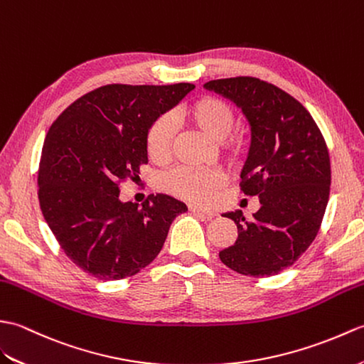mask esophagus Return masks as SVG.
Segmentation results:
<instances>
[{"mask_svg": "<svg viewBox=\"0 0 364 364\" xmlns=\"http://www.w3.org/2000/svg\"><path fill=\"white\" fill-rule=\"evenodd\" d=\"M188 212L191 213H200V215H205L207 218H213L216 216L215 212H212V210H205V208H200V207H196V205H188Z\"/></svg>", "mask_w": 364, "mask_h": 364, "instance_id": "34e87169", "label": "esophagus"}]
</instances>
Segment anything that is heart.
Wrapping results in <instances>:
<instances>
[{
    "instance_id": "b5f03b06",
    "label": "heart",
    "mask_w": 364,
    "mask_h": 364,
    "mask_svg": "<svg viewBox=\"0 0 364 364\" xmlns=\"http://www.w3.org/2000/svg\"><path fill=\"white\" fill-rule=\"evenodd\" d=\"M179 118L185 124L204 134L207 139L218 141L220 151L225 157L237 159L243 154L246 143L243 136L230 134L233 112L223 101L204 96L179 110ZM174 129L166 118H159L152 123L146 134V151L151 160L165 161L171 156ZM224 185V174L220 169L176 168L160 177L161 191L195 204H208L215 193Z\"/></svg>"
}]
</instances>
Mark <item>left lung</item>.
<instances>
[{
    "instance_id": "8db88e82",
    "label": "left lung",
    "mask_w": 364,
    "mask_h": 364,
    "mask_svg": "<svg viewBox=\"0 0 364 364\" xmlns=\"http://www.w3.org/2000/svg\"><path fill=\"white\" fill-rule=\"evenodd\" d=\"M241 107L250 124L241 191L260 198V210L235 221L238 238L220 252L243 276L269 277L291 266L316 238L328 203L332 169L324 136L310 112L266 80L238 76L204 85Z\"/></svg>"
}]
</instances>
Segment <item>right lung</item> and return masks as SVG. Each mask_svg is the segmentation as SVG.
Instances as JSON below:
<instances>
[{
    "label": "right lung",
    "mask_w": 364,
    "mask_h": 364,
    "mask_svg": "<svg viewBox=\"0 0 364 364\" xmlns=\"http://www.w3.org/2000/svg\"><path fill=\"white\" fill-rule=\"evenodd\" d=\"M195 85L109 84L62 112L46 134L38 165V203L63 252L101 280L131 277L164 247L187 205L166 195L141 208L121 203L119 183L148 164L149 126Z\"/></svg>",
    "instance_id": "1"
}]
</instances>
